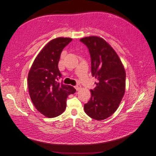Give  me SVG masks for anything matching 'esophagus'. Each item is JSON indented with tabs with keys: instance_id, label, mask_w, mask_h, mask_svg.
Returning <instances> with one entry per match:
<instances>
[{
	"instance_id": "esophagus-1",
	"label": "esophagus",
	"mask_w": 156,
	"mask_h": 156,
	"mask_svg": "<svg viewBox=\"0 0 156 156\" xmlns=\"http://www.w3.org/2000/svg\"><path fill=\"white\" fill-rule=\"evenodd\" d=\"M80 88H81V86H80V85H79V84L76 85V86H75V88L76 89V90H78Z\"/></svg>"
}]
</instances>
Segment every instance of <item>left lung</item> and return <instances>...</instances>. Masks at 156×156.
Here are the masks:
<instances>
[{"label":"left lung","instance_id":"obj_1","mask_svg":"<svg viewBox=\"0 0 156 156\" xmlns=\"http://www.w3.org/2000/svg\"><path fill=\"white\" fill-rule=\"evenodd\" d=\"M80 41L88 48L91 73L97 79L84 111L93 119H106L117 110L125 93V69L116 52L102 38L90 36Z\"/></svg>","mask_w":156,"mask_h":156}]
</instances>
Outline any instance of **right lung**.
Returning a JSON list of instances; mask_svg holds the SVG:
<instances>
[{
    "mask_svg": "<svg viewBox=\"0 0 156 156\" xmlns=\"http://www.w3.org/2000/svg\"><path fill=\"white\" fill-rule=\"evenodd\" d=\"M71 41L70 38L51 40L37 55L28 73L31 101L36 108L48 118H55L63 113L68 95L76 91L73 86L58 82L62 76L58 69L61 52Z\"/></svg>",
    "mask_w": 156,
    "mask_h": 156,
    "instance_id": "1",
    "label": "right lung"
}]
</instances>
